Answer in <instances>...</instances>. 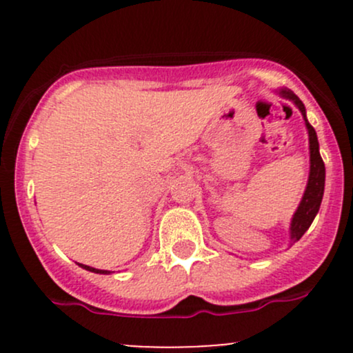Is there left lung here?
Masks as SVG:
<instances>
[{
    "instance_id": "1",
    "label": "left lung",
    "mask_w": 353,
    "mask_h": 353,
    "mask_svg": "<svg viewBox=\"0 0 353 353\" xmlns=\"http://www.w3.org/2000/svg\"><path fill=\"white\" fill-rule=\"evenodd\" d=\"M281 94L283 98L290 99L295 106L299 108V111L302 112L303 119H305L307 131H309V143H310V174H309V184H307L305 194H303L301 205H299L297 212L294 214L292 224H290V239L294 242H297L305 230L310 228L312 221L317 216L320 209V202L323 197V188H325V164H323L322 157L319 152V141L317 134H315V129L312 128L307 121L305 116V106L297 96L294 94L290 89H281Z\"/></svg>"
}]
</instances>
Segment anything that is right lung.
Listing matches in <instances>:
<instances>
[{
	"label": "right lung",
	"mask_w": 353,
	"mask_h": 353,
	"mask_svg": "<svg viewBox=\"0 0 353 353\" xmlns=\"http://www.w3.org/2000/svg\"><path fill=\"white\" fill-rule=\"evenodd\" d=\"M81 267H83V269H86V270H89V272H96V274H109V270H99V269H94V267H89V265H83V264H79Z\"/></svg>",
	"instance_id": "add662e5"
}]
</instances>
